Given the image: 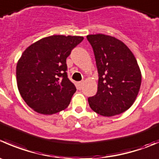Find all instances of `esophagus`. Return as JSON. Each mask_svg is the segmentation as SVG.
Segmentation results:
<instances>
[{"mask_svg": "<svg viewBox=\"0 0 159 159\" xmlns=\"http://www.w3.org/2000/svg\"><path fill=\"white\" fill-rule=\"evenodd\" d=\"M82 84H83V81H79V82L78 83V89H81V87H82Z\"/></svg>", "mask_w": 159, "mask_h": 159, "instance_id": "esophagus-1", "label": "esophagus"}]
</instances>
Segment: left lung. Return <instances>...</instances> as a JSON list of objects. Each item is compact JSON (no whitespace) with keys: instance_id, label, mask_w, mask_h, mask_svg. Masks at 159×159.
Listing matches in <instances>:
<instances>
[{"instance_id":"obj_1","label":"left lung","mask_w":159,"mask_h":159,"mask_svg":"<svg viewBox=\"0 0 159 159\" xmlns=\"http://www.w3.org/2000/svg\"><path fill=\"white\" fill-rule=\"evenodd\" d=\"M94 51L98 74L96 95L89 97L91 109L103 116L125 112L139 92L141 73L130 49L115 37L104 34L87 35Z\"/></svg>"}]
</instances>
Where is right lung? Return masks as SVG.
<instances>
[{"label":"right lung","mask_w":159,"mask_h":159,"mask_svg":"<svg viewBox=\"0 0 159 159\" xmlns=\"http://www.w3.org/2000/svg\"><path fill=\"white\" fill-rule=\"evenodd\" d=\"M84 39L55 35L41 39L21 54L16 67L20 95L34 111L51 115L65 109L76 92L67 77L66 59Z\"/></svg>","instance_id":"1"}]
</instances>
